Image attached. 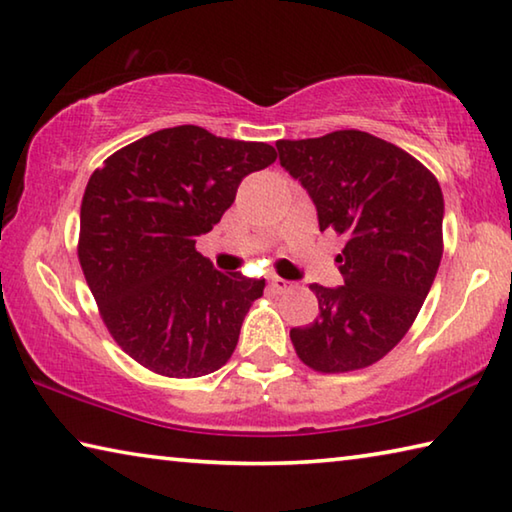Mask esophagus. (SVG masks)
<instances>
[{
    "label": "esophagus",
    "instance_id": "obj_1",
    "mask_svg": "<svg viewBox=\"0 0 512 512\" xmlns=\"http://www.w3.org/2000/svg\"><path fill=\"white\" fill-rule=\"evenodd\" d=\"M293 287H296V284L289 282V280H284V277H277V275L271 277V289H273L275 293H287V291H291Z\"/></svg>",
    "mask_w": 512,
    "mask_h": 512
}]
</instances>
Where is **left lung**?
I'll list each match as a JSON object with an SVG mask.
<instances>
[{
	"label": "left lung",
	"mask_w": 512,
	"mask_h": 512,
	"mask_svg": "<svg viewBox=\"0 0 512 512\" xmlns=\"http://www.w3.org/2000/svg\"><path fill=\"white\" fill-rule=\"evenodd\" d=\"M280 164L307 189L320 230L345 237L343 287L311 284L320 314L293 327L302 363L350 372L386 357L409 332L443 257L445 201L433 173L363 131L280 140Z\"/></svg>",
	"instance_id": "left-lung-1"
}]
</instances>
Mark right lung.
<instances>
[{
	"mask_svg": "<svg viewBox=\"0 0 512 512\" xmlns=\"http://www.w3.org/2000/svg\"><path fill=\"white\" fill-rule=\"evenodd\" d=\"M275 158L271 144L176 126L124 146L90 176L79 262L112 339L144 368L189 379L232 357L266 282L216 271L196 237Z\"/></svg>",
	"mask_w": 512,
	"mask_h": 512,
	"instance_id": "1",
	"label": "right lung"
}]
</instances>
